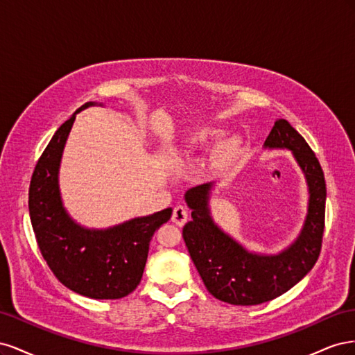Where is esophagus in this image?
<instances>
[{
	"instance_id": "obj_1",
	"label": "esophagus",
	"mask_w": 355,
	"mask_h": 355,
	"mask_svg": "<svg viewBox=\"0 0 355 355\" xmlns=\"http://www.w3.org/2000/svg\"><path fill=\"white\" fill-rule=\"evenodd\" d=\"M171 220H173L179 227L185 225L188 220V210L184 206H176L173 210V216H171Z\"/></svg>"
}]
</instances>
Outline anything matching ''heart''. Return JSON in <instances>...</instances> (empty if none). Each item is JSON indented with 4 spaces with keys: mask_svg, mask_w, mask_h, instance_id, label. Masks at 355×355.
<instances>
[{
    "mask_svg": "<svg viewBox=\"0 0 355 355\" xmlns=\"http://www.w3.org/2000/svg\"><path fill=\"white\" fill-rule=\"evenodd\" d=\"M222 137V132L218 128H200V130L191 133L187 137V142L178 148V154H189L192 151H198V149H207L216 145L219 139ZM234 141H228L225 144L227 148H231Z\"/></svg>",
    "mask_w": 355,
    "mask_h": 355,
    "instance_id": "obj_1",
    "label": "heart"
}]
</instances>
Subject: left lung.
<instances>
[{"mask_svg":"<svg viewBox=\"0 0 355 355\" xmlns=\"http://www.w3.org/2000/svg\"><path fill=\"white\" fill-rule=\"evenodd\" d=\"M263 148L292 153L308 188L304 227L282 252H250L214 222L210 210L213 182L185 192L192 219L182 235L191 259L209 293L231 305H259L286 293L313 270L321 250L326 180L315 154L283 118L275 120Z\"/></svg>","mask_w":355,"mask_h":355,"instance_id":"left-lung-1","label":"left lung"}]
</instances>
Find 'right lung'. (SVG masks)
<instances>
[{
	"instance_id": "right-lung-1",
	"label": "right lung",
	"mask_w": 355,
	"mask_h": 355,
	"mask_svg": "<svg viewBox=\"0 0 355 355\" xmlns=\"http://www.w3.org/2000/svg\"><path fill=\"white\" fill-rule=\"evenodd\" d=\"M75 111L53 135L35 166L29 187V216L50 270L72 292L92 299H120L141 283L154 232L171 218L168 207L110 228L83 227L63 206L59 171Z\"/></svg>"
}]
</instances>
